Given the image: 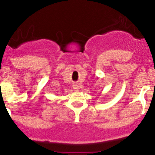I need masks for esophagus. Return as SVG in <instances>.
<instances>
[{
  "instance_id": "34e87169",
  "label": "esophagus",
  "mask_w": 155,
  "mask_h": 155,
  "mask_svg": "<svg viewBox=\"0 0 155 155\" xmlns=\"http://www.w3.org/2000/svg\"><path fill=\"white\" fill-rule=\"evenodd\" d=\"M74 87V91H79V86L78 85H76V84H75V85H74V87Z\"/></svg>"
}]
</instances>
